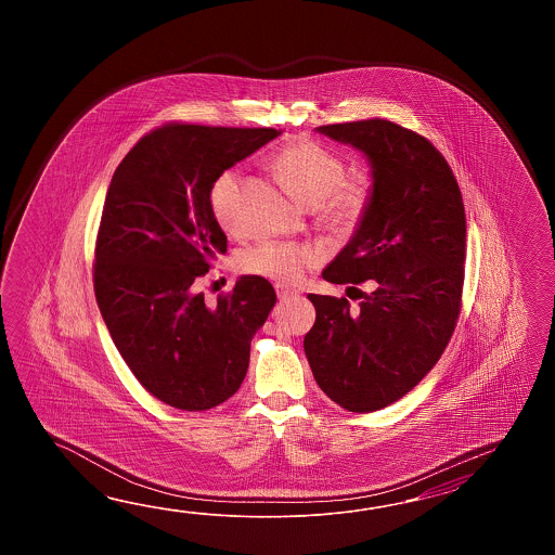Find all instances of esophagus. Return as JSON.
<instances>
[{
  "instance_id": "obj_1",
  "label": "esophagus",
  "mask_w": 555,
  "mask_h": 555,
  "mask_svg": "<svg viewBox=\"0 0 555 555\" xmlns=\"http://www.w3.org/2000/svg\"><path fill=\"white\" fill-rule=\"evenodd\" d=\"M275 294H278V297H280L282 301L299 297V292H297V289H292V287H287V285H283V283H275Z\"/></svg>"
}]
</instances>
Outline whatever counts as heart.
I'll use <instances>...</instances> for the list:
<instances>
[{"instance_id": "1", "label": "heart", "mask_w": 555, "mask_h": 555, "mask_svg": "<svg viewBox=\"0 0 555 555\" xmlns=\"http://www.w3.org/2000/svg\"><path fill=\"white\" fill-rule=\"evenodd\" d=\"M273 168L287 190L304 206L315 208L319 222L333 234L349 236L363 222L371 204V180L365 175L343 177L341 156L313 139L287 142L273 158ZM242 175L225 168L208 189V206L220 228L236 225ZM325 260V251L311 242H260L240 254V270L278 283H297Z\"/></svg>"}]
</instances>
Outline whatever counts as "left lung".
<instances>
[{
	"instance_id": "8db88e82",
	"label": "left lung",
	"mask_w": 555,
	"mask_h": 555,
	"mask_svg": "<svg viewBox=\"0 0 555 555\" xmlns=\"http://www.w3.org/2000/svg\"><path fill=\"white\" fill-rule=\"evenodd\" d=\"M318 130L365 153L373 168L365 218L323 280L371 282L373 292H361L354 313L345 297L307 295L315 323L304 349L331 401L373 413L413 390L454 333L466 258L464 204L449 163L423 134L385 118Z\"/></svg>"
}]
</instances>
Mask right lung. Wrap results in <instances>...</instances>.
Returning a JSON list of instances; mask_svg holds the SVG:
<instances>
[{
  "label": "right lung",
  "mask_w": 555,
  "mask_h": 555,
  "mask_svg": "<svg viewBox=\"0 0 555 555\" xmlns=\"http://www.w3.org/2000/svg\"><path fill=\"white\" fill-rule=\"evenodd\" d=\"M278 134L170 122L132 146L106 190L94 297L132 375L180 411H208L240 389L249 343L275 306L258 275L212 306L198 282L228 248L208 206L214 178Z\"/></svg>",
  "instance_id": "obj_1"
}]
</instances>
